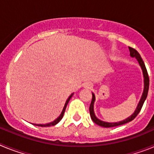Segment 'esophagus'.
Returning a JSON list of instances; mask_svg holds the SVG:
<instances>
[{"instance_id":"1","label":"esophagus","mask_w":154,"mask_h":154,"mask_svg":"<svg viewBox=\"0 0 154 154\" xmlns=\"http://www.w3.org/2000/svg\"><path fill=\"white\" fill-rule=\"evenodd\" d=\"M84 87L85 89H91L92 88V84L89 83V82H86V83L84 84Z\"/></svg>"}]
</instances>
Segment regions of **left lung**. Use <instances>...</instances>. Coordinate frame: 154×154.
Masks as SVG:
<instances>
[{"label": "left lung", "mask_w": 154, "mask_h": 154, "mask_svg": "<svg viewBox=\"0 0 154 154\" xmlns=\"http://www.w3.org/2000/svg\"><path fill=\"white\" fill-rule=\"evenodd\" d=\"M129 50H130V56H131L132 58H137V62H138L139 65H140L141 69H142L143 75V83H144L143 92L142 96H141L140 99V101H139V103L138 105H137V108H136L134 112H133L131 116H130L129 117L126 118V119H123V120L122 121H119V122H116V123H108V122H105V121L101 120V119H98V118L96 117L95 112H94V103H95V101H96V96H95L93 92H92V102H91L90 106H89L90 116L94 123H96V124L99 125V126H103V127H113V126H120V125H123L126 123H129V122H130V121H132L133 119H135L136 116L138 115V113L141 110L143 105L144 102H145L146 97H147L148 90H149V76H148V74H147V71H146V66H145V64H144L140 55L139 54L138 51H137V50H135L134 48L130 47H129Z\"/></svg>", "instance_id": "left-lung-1"}]
</instances>
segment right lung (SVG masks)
I'll list each match as a JSON object with an SVG mask.
<instances>
[{"mask_svg":"<svg viewBox=\"0 0 154 154\" xmlns=\"http://www.w3.org/2000/svg\"><path fill=\"white\" fill-rule=\"evenodd\" d=\"M73 94L74 93H72L69 96V97L68 98V99L66 100V102H65V106H64L63 107V109H62V112H61V114L59 115V116H58L57 119H55V120L52 121V122H51V123H45V124H34L35 125V126H42V127H46V126H55V125H56L57 123H58L59 122H60L61 119H62V117H63L64 116V113H65V109H66V106H67L68 103H69V100H70V99L72 98V96H73Z\"/></svg>","mask_w":154,"mask_h":154,"instance_id":"obj_1","label":"right lung"}]
</instances>
